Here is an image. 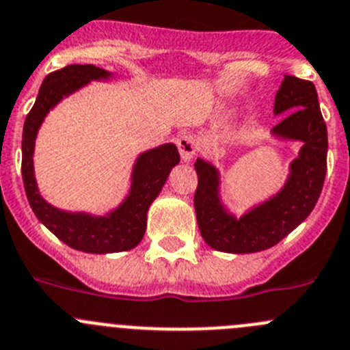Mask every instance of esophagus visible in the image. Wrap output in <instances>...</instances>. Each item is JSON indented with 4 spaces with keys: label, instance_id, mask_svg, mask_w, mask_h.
<instances>
[{
    "label": "esophagus",
    "instance_id": "obj_1",
    "mask_svg": "<svg viewBox=\"0 0 350 350\" xmlns=\"http://www.w3.org/2000/svg\"><path fill=\"white\" fill-rule=\"evenodd\" d=\"M176 145H178L179 153H181V159L185 160V162L193 159L195 153H197L198 150V142L193 135H181L178 138V142H176Z\"/></svg>",
    "mask_w": 350,
    "mask_h": 350
}]
</instances>
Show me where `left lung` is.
I'll list each match as a JSON object with an SVG mask.
<instances>
[{
	"label": "left lung",
	"mask_w": 350,
	"mask_h": 350,
	"mask_svg": "<svg viewBox=\"0 0 350 350\" xmlns=\"http://www.w3.org/2000/svg\"><path fill=\"white\" fill-rule=\"evenodd\" d=\"M274 113H286L273 133L300 139L299 159L293 160L285 188L266 204L234 219L217 198V171L198 159L195 212L198 230L208 247L221 252L252 254L266 250L295 230L314 208L326 176L328 133L316 88L311 81L285 76L274 98Z\"/></svg>",
	"instance_id": "left-lung-1"
}]
</instances>
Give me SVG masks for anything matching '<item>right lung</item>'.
<instances>
[{"instance_id": "add662e5", "label": "right lung", "mask_w": 350, "mask_h": 350, "mask_svg": "<svg viewBox=\"0 0 350 350\" xmlns=\"http://www.w3.org/2000/svg\"><path fill=\"white\" fill-rule=\"evenodd\" d=\"M110 74L94 65H67L48 74L42 81L34 107L27 113L22 133V179L31 208L51 233L76 250L90 254L122 252L135 249L146 230V211L160 193L169 172L179 162L172 143L139 155L133 172L131 193L122 205L107 217L70 214L51 207L38 191L32 167L34 139L42 119L64 96L79 90L90 79H101Z\"/></svg>"}]
</instances>
